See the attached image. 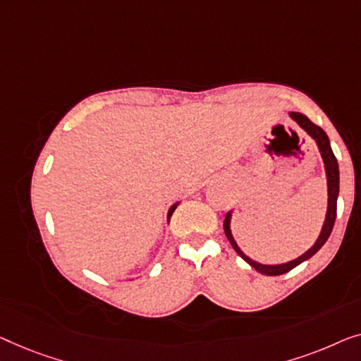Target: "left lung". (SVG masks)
I'll use <instances>...</instances> for the list:
<instances>
[{
	"label": "left lung",
	"instance_id": "left-lung-1",
	"mask_svg": "<svg viewBox=\"0 0 361 361\" xmlns=\"http://www.w3.org/2000/svg\"><path fill=\"white\" fill-rule=\"evenodd\" d=\"M289 118H291L294 123H296L299 128H301L306 134L311 137V139L316 142L319 152H321L322 161H324V169H326V178H327V211H326V219H324L322 229L319 232L317 240L314 242V245L302 253L301 257L294 258L291 262L286 263H278V265H263V263H258L255 260H252L250 257H247L245 253L240 250V247L237 245L235 238L232 235V229H231V221H232V209L226 214L224 219V232L227 240L231 242V245L233 250L238 253V257H242L248 265L252 268H255L258 273L267 276H278L283 275V273H288L289 270H293L294 267L301 265L302 262H306L311 258L314 253H317L321 250V247L327 242V238L331 237V232L334 229V222H335V216H337V197H338V188H340V175H338V164L337 159H335L332 147H331V140L326 132H324L319 126L312 124L306 116L301 113H289Z\"/></svg>",
	"mask_w": 361,
	"mask_h": 361
}]
</instances>
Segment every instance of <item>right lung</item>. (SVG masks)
Returning <instances> with one entry per match:
<instances>
[{
  "mask_svg": "<svg viewBox=\"0 0 361 361\" xmlns=\"http://www.w3.org/2000/svg\"><path fill=\"white\" fill-rule=\"evenodd\" d=\"M178 204H180V201H178V202H175V204L171 206L170 209H169V214H166V221H169V222H170V217H171V214H173V211L176 209V206H178Z\"/></svg>",
  "mask_w": 361,
  "mask_h": 361,
  "instance_id": "right-lung-1",
  "label": "right lung"
}]
</instances>
